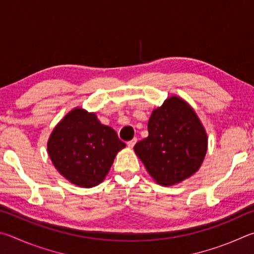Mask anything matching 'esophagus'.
<instances>
[{"instance_id":"obj_1","label":"esophagus","mask_w":254,"mask_h":254,"mask_svg":"<svg viewBox=\"0 0 254 254\" xmlns=\"http://www.w3.org/2000/svg\"><path fill=\"white\" fill-rule=\"evenodd\" d=\"M136 143H137V138H134V139H131V140L128 141L127 146H128V147H129V148H132V147H134V146H135Z\"/></svg>"}]
</instances>
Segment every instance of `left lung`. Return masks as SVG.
Listing matches in <instances>:
<instances>
[{"label": "left lung", "instance_id": "1", "mask_svg": "<svg viewBox=\"0 0 254 254\" xmlns=\"http://www.w3.org/2000/svg\"><path fill=\"white\" fill-rule=\"evenodd\" d=\"M134 150L157 184L172 186L199 170L206 155L207 134L195 110L174 95L153 110L148 137Z\"/></svg>", "mask_w": 254, "mask_h": 254}]
</instances>
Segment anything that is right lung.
I'll list each match as a JSON object with an SVG mask.
<instances>
[{
    "instance_id": "right-lung-1",
    "label": "right lung",
    "mask_w": 254,
    "mask_h": 254,
    "mask_svg": "<svg viewBox=\"0 0 254 254\" xmlns=\"http://www.w3.org/2000/svg\"><path fill=\"white\" fill-rule=\"evenodd\" d=\"M47 146L52 164L65 180L90 189L105 180L126 144L95 113L75 107L53 128Z\"/></svg>"
}]
</instances>
